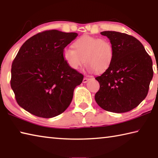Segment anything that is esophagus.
Here are the masks:
<instances>
[{
	"label": "esophagus",
	"mask_w": 158,
	"mask_h": 158,
	"mask_svg": "<svg viewBox=\"0 0 158 158\" xmlns=\"http://www.w3.org/2000/svg\"><path fill=\"white\" fill-rule=\"evenodd\" d=\"M90 80V78H88V77H84V79H83V83H86Z\"/></svg>",
	"instance_id": "esophagus-1"
}]
</instances>
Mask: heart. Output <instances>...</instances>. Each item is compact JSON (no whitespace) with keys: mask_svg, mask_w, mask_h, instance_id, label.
I'll list each match as a JSON object with an SVG mask.
<instances>
[{"mask_svg":"<svg viewBox=\"0 0 158 158\" xmlns=\"http://www.w3.org/2000/svg\"><path fill=\"white\" fill-rule=\"evenodd\" d=\"M74 49L65 48L63 57L69 68L77 70L85 63L89 71L103 73L110 66L114 57L111 44L107 40L84 35L73 44Z\"/></svg>","mask_w":158,"mask_h":158,"instance_id":"1","label":"heart"}]
</instances>
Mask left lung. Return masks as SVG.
<instances>
[{
	"label": "left lung",
	"mask_w": 158,
	"mask_h": 158,
	"mask_svg": "<svg viewBox=\"0 0 158 158\" xmlns=\"http://www.w3.org/2000/svg\"><path fill=\"white\" fill-rule=\"evenodd\" d=\"M101 34L110 40L114 57L109 68L95 77L100 89L95 100L106 111H130L148 94L153 76L152 59L135 37L116 31H103Z\"/></svg>",
	"instance_id": "obj_1"
}]
</instances>
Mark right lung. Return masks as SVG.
<instances>
[{
	"label": "right lung",
	"instance_id": "add662e5",
	"mask_svg": "<svg viewBox=\"0 0 158 158\" xmlns=\"http://www.w3.org/2000/svg\"><path fill=\"white\" fill-rule=\"evenodd\" d=\"M77 33L44 31L27 40L12 62L10 85L17 102L35 116L49 118L70 105L74 90L84 75L63 57Z\"/></svg>",
	"mask_w": 158,
	"mask_h": 158
}]
</instances>
